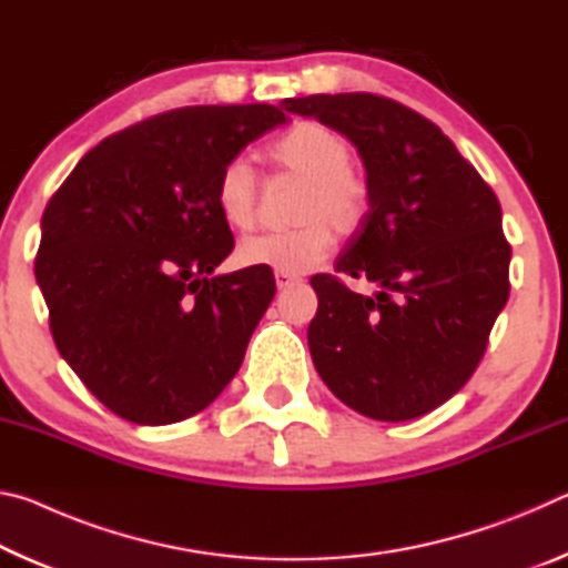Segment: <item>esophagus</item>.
<instances>
[{"label":"esophagus","instance_id":"1","mask_svg":"<svg viewBox=\"0 0 568 568\" xmlns=\"http://www.w3.org/2000/svg\"><path fill=\"white\" fill-rule=\"evenodd\" d=\"M295 283H297V275H291V273H281V271L275 273V285L281 287V291H283V287H291V285H295Z\"/></svg>","mask_w":568,"mask_h":568}]
</instances>
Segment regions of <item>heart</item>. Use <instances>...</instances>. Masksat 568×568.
Segmentation results:
<instances>
[{
  "label": "heart",
  "instance_id": "obj_1",
  "mask_svg": "<svg viewBox=\"0 0 568 568\" xmlns=\"http://www.w3.org/2000/svg\"><path fill=\"white\" fill-rule=\"evenodd\" d=\"M267 160L285 175L301 178L293 220L285 233L250 235L237 245V261L277 273H307L325 261L333 230L351 235L368 213V182L351 165V142L315 120L295 122L267 145ZM261 185L245 160H230L215 182V207L230 227L250 230L257 223Z\"/></svg>",
  "mask_w": 568,
  "mask_h": 568
}]
</instances>
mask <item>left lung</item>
Listing matches in <instances>:
<instances>
[{
    "instance_id": "1",
    "label": "left lung",
    "mask_w": 568,
    "mask_h": 568,
    "mask_svg": "<svg viewBox=\"0 0 568 568\" xmlns=\"http://www.w3.org/2000/svg\"><path fill=\"white\" fill-rule=\"evenodd\" d=\"M343 132L368 172V213L335 273L311 277L307 345L335 396L376 420H410L466 386L508 301L511 245L488 182L438 124L371 92L283 100ZM379 285L353 294L342 275Z\"/></svg>"
}]
</instances>
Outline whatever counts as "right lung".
I'll use <instances>...</instances> for the list:
<instances>
[{
  "label": "right lung",
  "mask_w": 568,
  "mask_h": 568,
  "mask_svg": "<svg viewBox=\"0 0 568 568\" xmlns=\"http://www.w3.org/2000/svg\"><path fill=\"white\" fill-rule=\"evenodd\" d=\"M285 122L273 104H203L104 138L42 215L34 275L57 351L140 426L185 420L240 368L275 295L271 267L215 275L235 237L220 170Z\"/></svg>",
  "instance_id": "obj_1"
}]
</instances>
